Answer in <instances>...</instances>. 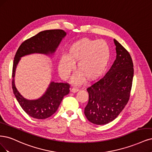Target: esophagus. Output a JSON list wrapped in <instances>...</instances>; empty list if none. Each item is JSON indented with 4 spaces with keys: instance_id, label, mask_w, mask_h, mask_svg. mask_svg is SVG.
<instances>
[{
    "instance_id": "obj_1",
    "label": "esophagus",
    "mask_w": 152,
    "mask_h": 152,
    "mask_svg": "<svg viewBox=\"0 0 152 152\" xmlns=\"http://www.w3.org/2000/svg\"><path fill=\"white\" fill-rule=\"evenodd\" d=\"M78 91H79V88H77V87H73V88H72V90H71V91H72V92H74V93H75V92H78Z\"/></svg>"
}]
</instances>
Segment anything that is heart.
I'll return each mask as SVG.
<instances>
[{"label":"heart","instance_id":"heart-1","mask_svg":"<svg viewBox=\"0 0 152 152\" xmlns=\"http://www.w3.org/2000/svg\"><path fill=\"white\" fill-rule=\"evenodd\" d=\"M110 58L111 50L106 41L83 38L71 45L66 55L60 57L58 69L61 75L67 78L77 63V70L80 74L74 78V81L81 82L83 77L91 81L100 77L106 70Z\"/></svg>","mask_w":152,"mask_h":152}]
</instances>
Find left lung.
<instances>
[{"label":"left lung","mask_w":152,"mask_h":152,"mask_svg":"<svg viewBox=\"0 0 152 152\" xmlns=\"http://www.w3.org/2000/svg\"><path fill=\"white\" fill-rule=\"evenodd\" d=\"M116 59L105 76L88 87V101L84 109L87 119L97 125L113 121L126 106L132 90L133 63L129 52L114 39Z\"/></svg>","instance_id":"obj_1"}]
</instances>
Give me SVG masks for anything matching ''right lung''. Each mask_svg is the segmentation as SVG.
I'll list each match as a JSON object with an SVG mask.
<instances>
[{
  "mask_svg": "<svg viewBox=\"0 0 152 152\" xmlns=\"http://www.w3.org/2000/svg\"><path fill=\"white\" fill-rule=\"evenodd\" d=\"M66 35L62 29H51L41 31L20 45L14 56L12 67V87L20 106L31 117L46 119L53 115L58 109L64 97L69 94L70 85L68 83L51 82L46 93L37 100H28L18 91L14 84L15 68L20 57L31 53H53Z\"/></svg>",
  "mask_w": 152,
  "mask_h": 152,
  "instance_id": "add662e5",
  "label": "right lung"
}]
</instances>
